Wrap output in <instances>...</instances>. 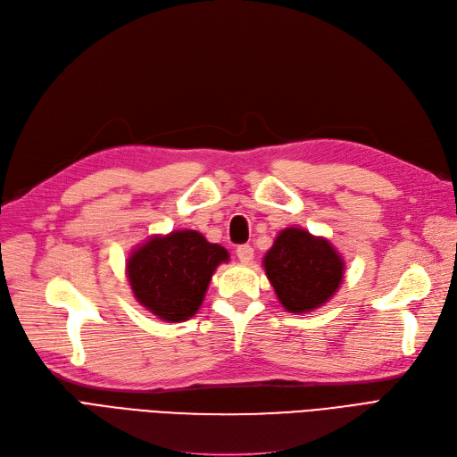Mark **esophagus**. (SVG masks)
I'll return each instance as SVG.
<instances>
[{
    "mask_svg": "<svg viewBox=\"0 0 457 457\" xmlns=\"http://www.w3.org/2000/svg\"><path fill=\"white\" fill-rule=\"evenodd\" d=\"M235 254H237L239 262L250 263L252 258H254V248H252L250 245H241V246H237V250H235Z\"/></svg>",
    "mask_w": 457,
    "mask_h": 457,
    "instance_id": "esophagus-1",
    "label": "esophagus"
}]
</instances>
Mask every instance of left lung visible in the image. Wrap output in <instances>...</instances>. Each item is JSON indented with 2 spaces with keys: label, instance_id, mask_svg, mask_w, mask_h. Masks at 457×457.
I'll return each mask as SVG.
<instances>
[{
  "label": "left lung",
  "instance_id": "1",
  "mask_svg": "<svg viewBox=\"0 0 457 457\" xmlns=\"http://www.w3.org/2000/svg\"><path fill=\"white\" fill-rule=\"evenodd\" d=\"M263 265L282 307L299 314L324 305L339 288L345 269L326 239L312 237L301 228L280 231Z\"/></svg>",
  "mask_w": 457,
  "mask_h": 457
}]
</instances>
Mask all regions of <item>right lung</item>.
Returning a JSON list of instances; mask_svg holds the SVG:
<instances>
[{
	"instance_id": "1",
	"label": "right lung",
	"mask_w": 457,
	"mask_h": 457,
	"mask_svg": "<svg viewBox=\"0 0 457 457\" xmlns=\"http://www.w3.org/2000/svg\"><path fill=\"white\" fill-rule=\"evenodd\" d=\"M224 246L184 229L154 237L128 260L135 299L165 322H184L197 312L214 269L228 262Z\"/></svg>"
}]
</instances>
